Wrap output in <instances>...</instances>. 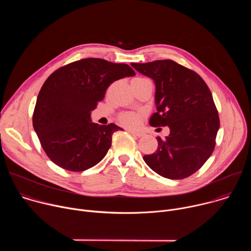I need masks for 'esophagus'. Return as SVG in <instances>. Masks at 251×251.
<instances>
[{
    "mask_svg": "<svg viewBox=\"0 0 251 251\" xmlns=\"http://www.w3.org/2000/svg\"><path fill=\"white\" fill-rule=\"evenodd\" d=\"M128 132L129 133H131L132 135H135V136H137L138 138H140V137H142L143 135H144V134H143L142 132H138V131H134V130H132V129H128Z\"/></svg>",
    "mask_w": 251,
    "mask_h": 251,
    "instance_id": "34e87169",
    "label": "esophagus"
}]
</instances>
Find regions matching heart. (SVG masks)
<instances>
[{
	"label": "heart",
	"mask_w": 251,
	"mask_h": 251,
	"mask_svg": "<svg viewBox=\"0 0 251 251\" xmlns=\"http://www.w3.org/2000/svg\"><path fill=\"white\" fill-rule=\"evenodd\" d=\"M144 77H136L134 79H143ZM119 121L127 127H136L140 122V115L134 112H124L120 114Z\"/></svg>",
	"instance_id": "obj_1"
}]
</instances>
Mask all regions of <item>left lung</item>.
<instances>
[{"instance_id":"1","label":"left lung","mask_w":251,"mask_h":251,"mask_svg":"<svg viewBox=\"0 0 251 251\" xmlns=\"http://www.w3.org/2000/svg\"><path fill=\"white\" fill-rule=\"evenodd\" d=\"M156 84L157 112L153 127L170 128L165 139L157 138L155 153L143 157L160 176L181 180L196 173L216 146L220 117L209 88L194 70L171 59L131 63Z\"/></svg>"}]
</instances>
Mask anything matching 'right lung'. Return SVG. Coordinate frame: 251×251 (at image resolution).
Instances as JSON below:
<instances>
[{
  "label": "right lung",
  "mask_w": 251,
  "mask_h": 251,
  "mask_svg": "<svg viewBox=\"0 0 251 251\" xmlns=\"http://www.w3.org/2000/svg\"><path fill=\"white\" fill-rule=\"evenodd\" d=\"M134 75L128 64L90 57L66 64L48 77L38 95L32 125L55 165L82 172L105 157L113 133L123 129L91 122L90 112L111 83Z\"/></svg>",
  "instance_id": "add662e5"
}]
</instances>
